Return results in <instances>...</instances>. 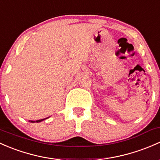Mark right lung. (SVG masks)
Returning a JSON list of instances; mask_svg holds the SVG:
<instances>
[{
	"label": "right lung",
	"mask_w": 160,
	"mask_h": 160,
	"mask_svg": "<svg viewBox=\"0 0 160 160\" xmlns=\"http://www.w3.org/2000/svg\"><path fill=\"white\" fill-rule=\"evenodd\" d=\"M48 118H49V117H48ZM48 118H44V119H41V120H36V121H33V120H29V122H41V121H43L44 120H46V119H48Z\"/></svg>",
	"instance_id": "right-lung-1"
}]
</instances>
